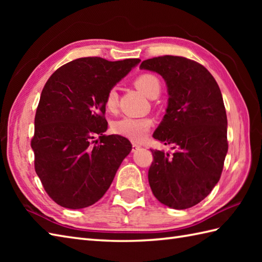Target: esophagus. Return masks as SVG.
Returning a JSON list of instances; mask_svg holds the SVG:
<instances>
[{
  "mask_svg": "<svg viewBox=\"0 0 262 262\" xmlns=\"http://www.w3.org/2000/svg\"><path fill=\"white\" fill-rule=\"evenodd\" d=\"M132 145H133V151H136V149H137V148H140V147H141V145H140V144H137V143H134V142H133V143H132Z\"/></svg>",
  "mask_w": 262,
  "mask_h": 262,
  "instance_id": "34e87169",
  "label": "esophagus"
}]
</instances>
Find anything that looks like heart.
Segmentation results:
<instances>
[{"instance_id": "b5f03b06", "label": "heart", "mask_w": 262, "mask_h": 262, "mask_svg": "<svg viewBox=\"0 0 262 262\" xmlns=\"http://www.w3.org/2000/svg\"><path fill=\"white\" fill-rule=\"evenodd\" d=\"M135 85L145 93L147 97H151L154 92H160V80L157 76L149 73H144L136 77ZM118 91L117 88H110L104 98V105L109 111H115L118 105ZM153 126V119L151 117H130L126 116L121 119L114 122L113 129L120 136H124L128 140L140 142L144 140L151 130Z\"/></svg>"}]
</instances>
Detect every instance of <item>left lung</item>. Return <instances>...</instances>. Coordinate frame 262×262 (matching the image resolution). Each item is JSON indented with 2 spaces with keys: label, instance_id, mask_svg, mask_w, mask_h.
<instances>
[{
  "label": "left lung",
  "instance_id": "8db88e82",
  "mask_svg": "<svg viewBox=\"0 0 262 262\" xmlns=\"http://www.w3.org/2000/svg\"><path fill=\"white\" fill-rule=\"evenodd\" d=\"M140 69L157 72L166 83L168 108L153 137L173 145L172 153L151 149L149 187L170 208H190L219 182L229 148L220 86L202 64L186 57L149 58Z\"/></svg>",
  "mask_w": 262,
  "mask_h": 262
}]
</instances>
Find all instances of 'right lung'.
Segmentation results:
<instances>
[{
    "label": "right lung",
    "instance_id": "add662e5",
    "mask_svg": "<svg viewBox=\"0 0 262 262\" xmlns=\"http://www.w3.org/2000/svg\"><path fill=\"white\" fill-rule=\"evenodd\" d=\"M140 62L77 58L55 71L43 86L31 147L43 189L62 207L97 203L132 151L127 138L103 134L108 128L104 98ZM97 135L100 143L94 141Z\"/></svg>",
    "mask_w": 262,
    "mask_h": 262
}]
</instances>
